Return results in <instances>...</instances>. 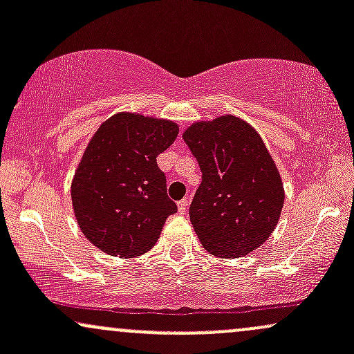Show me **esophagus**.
<instances>
[{
    "label": "esophagus",
    "instance_id": "1",
    "mask_svg": "<svg viewBox=\"0 0 354 354\" xmlns=\"http://www.w3.org/2000/svg\"><path fill=\"white\" fill-rule=\"evenodd\" d=\"M178 209H180L181 214L188 209V198H183V200L178 203Z\"/></svg>",
    "mask_w": 354,
    "mask_h": 354
}]
</instances>
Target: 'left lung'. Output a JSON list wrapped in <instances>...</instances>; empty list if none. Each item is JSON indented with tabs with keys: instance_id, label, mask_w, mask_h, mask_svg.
Returning <instances> with one entry per match:
<instances>
[{
	"instance_id": "1",
	"label": "left lung",
	"mask_w": 354,
	"mask_h": 354,
	"mask_svg": "<svg viewBox=\"0 0 354 354\" xmlns=\"http://www.w3.org/2000/svg\"><path fill=\"white\" fill-rule=\"evenodd\" d=\"M201 169L189 219L208 253L239 258L266 241L284 191L261 136L236 116L194 123L183 135Z\"/></svg>"
}]
</instances>
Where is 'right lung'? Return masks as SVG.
<instances>
[{
	"label": "right lung",
	"instance_id": "add662e5",
	"mask_svg": "<svg viewBox=\"0 0 354 354\" xmlns=\"http://www.w3.org/2000/svg\"><path fill=\"white\" fill-rule=\"evenodd\" d=\"M176 136L171 121L118 113L89 141L73 180V208L84 236L104 253H146L178 211L156 163Z\"/></svg>",
	"mask_w": 354,
	"mask_h": 354
}]
</instances>
